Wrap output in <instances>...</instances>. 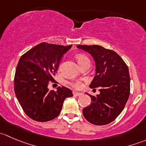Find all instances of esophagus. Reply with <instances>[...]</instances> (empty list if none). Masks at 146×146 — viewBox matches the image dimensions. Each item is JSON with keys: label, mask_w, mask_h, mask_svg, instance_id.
Instances as JSON below:
<instances>
[{"label": "esophagus", "mask_w": 146, "mask_h": 146, "mask_svg": "<svg viewBox=\"0 0 146 146\" xmlns=\"http://www.w3.org/2000/svg\"><path fill=\"white\" fill-rule=\"evenodd\" d=\"M73 95H75V96H80V95H82V92H73Z\"/></svg>", "instance_id": "1"}]
</instances>
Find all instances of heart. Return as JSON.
<instances>
[{
    "mask_svg": "<svg viewBox=\"0 0 146 146\" xmlns=\"http://www.w3.org/2000/svg\"><path fill=\"white\" fill-rule=\"evenodd\" d=\"M76 58H77V61L78 63V64H81L82 62H83V61H85V60H88V58H87L85 56L82 55V54L78 55L77 57H76ZM73 85L76 88H80L82 87V83L80 82H75V83H73Z\"/></svg>",
    "mask_w": 146,
    "mask_h": 146,
    "instance_id": "b5f03b06",
    "label": "heart"
}]
</instances>
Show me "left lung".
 <instances>
[{"mask_svg": "<svg viewBox=\"0 0 146 146\" xmlns=\"http://www.w3.org/2000/svg\"><path fill=\"white\" fill-rule=\"evenodd\" d=\"M90 54L95 64V76L90 88H99L100 94L91 98V104L82 110L84 117L95 125L111 123L124 108L130 94L127 65L115 51L98 45H78Z\"/></svg>", "mask_w": 146, "mask_h": 146, "instance_id": "1", "label": "left lung"}]
</instances>
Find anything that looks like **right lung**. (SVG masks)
Wrapping results in <instances>:
<instances>
[{
    "label": "right lung",
    "mask_w": 146,
    "mask_h": 146,
    "mask_svg": "<svg viewBox=\"0 0 146 146\" xmlns=\"http://www.w3.org/2000/svg\"><path fill=\"white\" fill-rule=\"evenodd\" d=\"M72 45L41 43L20 57L14 79L15 93L29 118L36 121H51L60 114L65 99L73 96L66 87L49 90L61 58Z\"/></svg>",
    "instance_id": "obj_1"
}]
</instances>
